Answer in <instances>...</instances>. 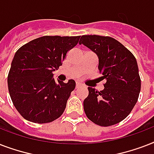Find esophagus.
<instances>
[{
  "label": "esophagus",
  "mask_w": 154,
  "mask_h": 154,
  "mask_svg": "<svg viewBox=\"0 0 154 154\" xmlns=\"http://www.w3.org/2000/svg\"><path fill=\"white\" fill-rule=\"evenodd\" d=\"M82 85L81 84V83H79V82H77L76 83V89H78V88H80V87H82Z\"/></svg>",
  "instance_id": "obj_1"
}]
</instances>
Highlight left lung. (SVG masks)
Instances as JSON below:
<instances>
[{
  "label": "left lung",
  "mask_w": 154,
  "mask_h": 154,
  "mask_svg": "<svg viewBox=\"0 0 154 154\" xmlns=\"http://www.w3.org/2000/svg\"><path fill=\"white\" fill-rule=\"evenodd\" d=\"M84 45L98 57V69L106 80L98 92L88 87L84 100L87 117L101 126H110L124 120L136 105L141 90V79L136 58L118 41L98 35L82 36Z\"/></svg>",
  "instance_id": "8db88e82"
}]
</instances>
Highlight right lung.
Listing matches in <instances>:
<instances>
[{
    "label": "right lung",
    "mask_w": 154,
    "mask_h": 154,
    "mask_svg": "<svg viewBox=\"0 0 154 154\" xmlns=\"http://www.w3.org/2000/svg\"><path fill=\"white\" fill-rule=\"evenodd\" d=\"M81 36H44L16 52L8 75V92L20 114L29 122L43 124L57 119L66 107L74 80L64 83L53 78L66 53Z\"/></svg>",
    "instance_id": "1"
}]
</instances>
